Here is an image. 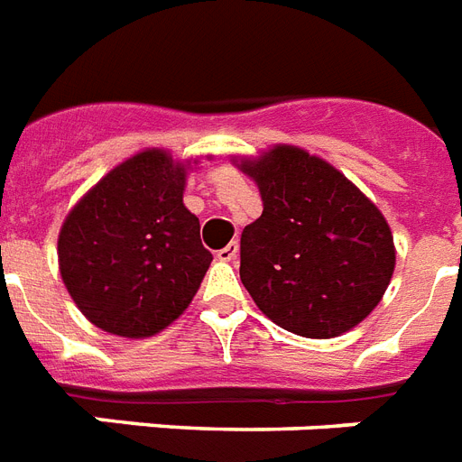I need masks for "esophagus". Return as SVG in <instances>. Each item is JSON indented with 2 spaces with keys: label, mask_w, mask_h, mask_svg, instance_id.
<instances>
[{
  "label": "esophagus",
  "mask_w": 462,
  "mask_h": 462,
  "mask_svg": "<svg viewBox=\"0 0 462 462\" xmlns=\"http://www.w3.org/2000/svg\"><path fill=\"white\" fill-rule=\"evenodd\" d=\"M236 257H238V243L236 241L228 243L226 248L217 250V260H221V262H234Z\"/></svg>",
  "instance_id": "34e87169"
}]
</instances>
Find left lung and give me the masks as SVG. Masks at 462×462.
Returning a JSON list of instances; mask_svg holds the SVG:
<instances>
[{"label":"left lung","instance_id":"8db88e82","mask_svg":"<svg viewBox=\"0 0 462 462\" xmlns=\"http://www.w3.org/2000/svg\"><path fill=\"white\" fill-rule=\"evenodd\" d=\"M238 167L257 183L264 208L241 236V282L254 305L308 338L363 322L396 267L377 205L329 162L295 145H276Z\"/></svg>","mask_w":462,"mask_h":462}]
</instances>
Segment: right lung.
Returning <instances> with one entry per match:
<instances>
[{
	"mask_svg": "<svg viewBox=\"0 0 462 462\" xmlns=\"http://www.w3.org/2000/svg\"><path fill=\"white\" fill-rule=\"evenodd\" d=\"M190 164L167 150L121 162L69 212L59 231V272L95 327L145 338L183 315L212 253L183 205Z\"/></svg>",
	"mask_w": 462,
	"mask_h": 462,
	"instance_id": "1",
	"label": "right lung"
}]
</instances>
